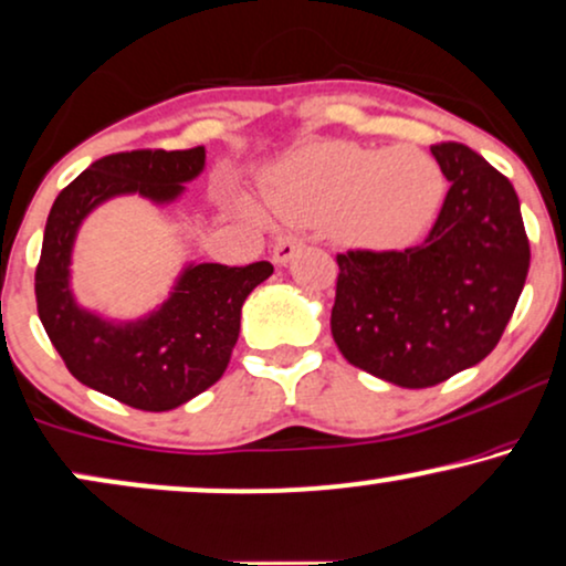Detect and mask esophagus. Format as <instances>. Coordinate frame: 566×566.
Returning <instances> with one entry per match:
<instances>
[{
    "label": "esophagus",
    "mask_w": 566,
    "mask_h": 566,
    "mask_svg": "<svg viewBox=\"0 0 566 566\" xmlns=\"http://www.w3.org/2000/svg\"><path fill=\"white\" fill-rule=\"evenodd\" d=\"M300 248H303V240L295 238V234H284V238H279L274 242V263H279V266L290 263L292 255H295V250Z\"/></svg>",
    "instance_id": "1"
}]
</instances>
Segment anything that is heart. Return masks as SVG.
<instances>
[{
	"instance_id": "obj_1",
	"label": "heart",
	"mask_w": 566,
	"mask_h": 566,
	"mask_svg": "<svg viewBox=\"0 0 566 566\" xmlns=\"http://www.w3.org/2000/svg\"><path fill=\"white\" fill-rule=\"evenodd\" d=\"M447 177L433 156L412 146L321 143L274 171L266 200L292 224H326L336 242L399 250L423 238L443 203ZM250 219L261 209L238 200Z\"/></svg>"
}]
</instances>
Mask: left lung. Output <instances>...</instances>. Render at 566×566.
I'll return each mask as SVG.
<instances>
[{"label":"left lung","instance_id":"8db88e82","mask_svg":"<svg viewBox=\"0 0 566 566\" xmlns=\"http://www.w3.org/2000/svg\"><path fill=\"white\" fill-rule=\"evenodd\" d=\"M431 154L452 185L428 238L336 255V347L355 368L405 389L481 363L502 339L531 269L512 182L462 143H436Z\"/></svg>","mask_w":566,"mask_h":566}]
</instances>
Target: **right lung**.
<instances>
[{
    "mask_svg": "<svg viewBox=\"0 0 566 566\" xmlns=\"http://www.w3.org/2000/svg\"><path fill=\"white\" fill-rule=\"evenodd\" d=\"M206 148L109 154L56 196L35 266V305L49 339L77 381L146 412L175 410L221 378L240 336L245 297L274 274L269 261L248 266L190 263L151 316L112 324L77 307L70 255L81 221L114 196L169 203L203 171Z\"/></svg>",
    "mask_w": 566,
    "mask_h": 566,
    "instance_id": "obj_1",
    "label": "right lung"
}]
</instances>
